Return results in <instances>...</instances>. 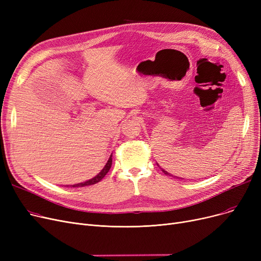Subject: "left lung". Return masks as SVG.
<instances>
[{
  "label": "left lung",
  "mask_w": 261,
  "mask_h": 261,
  "mask_svg": "<svg viewBox=\"0 0 261 261\" xmlns=\"http://www.w3.org/2000/svg\"><path fill=\"white\" fill-rule=\"evenodd\" d=\"M156 164H158V163H156ZM158 166H159V167H160V168H161V169H162V171H163V172H164V173H165V174H167V175H171V173H169V172H167V171H166V170H164V169H163V168H162V167H161V166H160V165H159V164H158ZM171 176H172V175H171Z\"/></svg>",
  "instance_id": "1"
}]
</instances>
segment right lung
<instances>
[{
    "label": "right lung",
    "mask_w": 261,
    "mask_h": 261,
    "mask_svg": "<svg viewBox=\"0 0 261 261\" xmlns=\"http://www.w3.org/2000/svg\"><path fill=\"white\" fill-rule=\"evenodd\" d=\"M111 166H112V154L110 155V158H109L107 164L105 165V167L101 169V171L97 175H95L94 177H92V179H90V180H88L86 182L74 184V185H71V186H73V187H86V186H90V185L98 183V182H100L103 179L105 175L109 172V170H110V168H111Z\"/></svg>",
    "instance_id": "1"
}]
</instances>
